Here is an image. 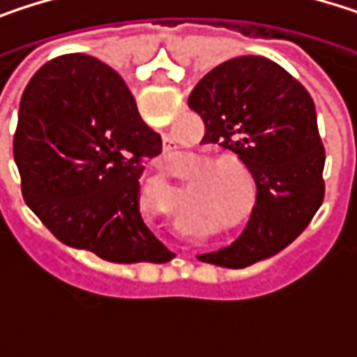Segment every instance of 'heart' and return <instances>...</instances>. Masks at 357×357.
Returning a JSON list of instances; mask_svg holds the SVG:
<instances>
[{
	"instance_id": "heart-1",
	"label": "heart",
	"mask_w": 357,
	"mask_h": 357,
	"mask_svg": "<svg viewBox=\"0 0 357 357\" xmlns=\"http://www.w3.org/2000/svg\"><path fill=\"white\" fill-rule=\"evenodd\" d=\"M225 165H231L232 167H238L244 174H248V167L244 165V161L234 155H219V157L204 159L200 167L202 172H211L206 176V185L217 196L221 208L225 213H240L246 202V185L242 178L231 168H225Z\"/></svg>"
}]
</instances>
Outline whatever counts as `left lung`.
Returning <instances> with one entry per match:
<instances>
[{
	"instance_id": "8db88e82",
	"label": "left lung",
	"mask_w": 357,
	"mask_h": 357,
	"mask_svg": "<svg viewBox=\"0 0 357 357\" xmlns=\"http://www.w3.org/2000/svg\"><path fill=\"white\" fill-rule=\"evenodd\" d=\"M188 105L204 121L202 142L238 155L256 181L242 236L198 260L244 268L289 246L324 198V146L308 91L279 63L242 55L213 68Z\"/></svg>"
}]
</instances>
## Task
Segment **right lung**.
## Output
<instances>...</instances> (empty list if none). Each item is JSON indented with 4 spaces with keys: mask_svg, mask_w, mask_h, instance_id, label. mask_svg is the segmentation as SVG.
<instances>
[{
    "mask_svg": "<svg viewBox=\"0 0 357 357\" xmlns=\"http://www.w3.org/2000/svg\"><path fill=\"white\" fill-rule=\"evenodd\" d=\"M159 153L121 76L91 55L47 61L24 89L14 134L22 196L66 246L121 264L172 260L140 213L142 163Z\"/></svg>",
    "mask_w": 357,
    "mask_h": 357,
    "instance_id": "right-lung-1",
    "label": "right lung"
}]
</instances>
